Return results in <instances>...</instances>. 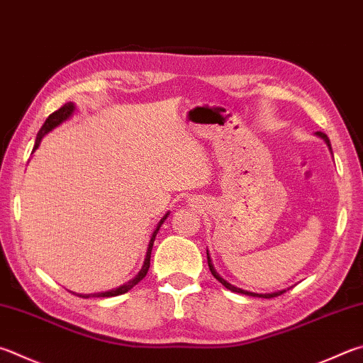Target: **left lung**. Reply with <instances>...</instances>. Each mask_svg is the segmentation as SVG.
Returning a JSON list of instances; mask_svg holds the SVG:
<instances>
[{"label": "left lung", "instance_id": "obj_1", "mask_svg": "<svg viewBox=\"0 0 363 363\" xmlns=\"http://www.w3.org/2000/svg\"><path fill=\"white\" fill-rule=\"evenodd\" d=\"M318 135L322 138V140H324L325 143H327V146H328V149L332 150V147H330V141H328V138H327V135L325 133H322V131H318ZM208 265H209V269H211V273H213V276L214 278L220 282V284H223L225 286L228 291H232V292H238V294H242V295H250V296H260V298H273V296H279V295H282L284 294L286 291H281V292H273V294H254V292H246V291H242V289H238V287H235V286H232V284H228L227 281H223L219 274L216 273V269H214V267H213V263H211V259H209V254H208Z\"/></svg>", "mask_w": 363, "mask_h": 363}]
</instances>
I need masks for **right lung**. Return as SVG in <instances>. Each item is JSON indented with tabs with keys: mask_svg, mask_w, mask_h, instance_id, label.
Instances as JSON below:
<instances>
[{
	"mask_svg": "<svg viewBox=\"0 0 363 363\" xmlns=\"http://www.w3.org/2000/svg\"><path fill=\"white\" fill-rule=\"evenodd\" d=\"M72 111H74V104H72V103H67V104H63V106H62L60 109H57L55 113H52L48 118H45V122H44V125L41 127V130L38 131V136H36V141H35V147H33V152H35V150L38 149L39 143H41L44 135L49 133V131H50L52 128H55L57 125H60L63 121H67V118L72 114ZM168 216H169V213L164 214L163 219L159 222V225H157L155 232L152 233V238H150V241H149V247H147L146 259H144V265H143V268H141V272L138 273L133 279L128 281L127 284H123V286H121V287L114 289V291L100 292V294H89V295L81 294L79 296H81V298H90V296H96V298H98V296H116V295H122V294H125V292H128L130 289H133V287L138 284V282H140V281L144 278V276L147 274V269H149V267H150V252H152V246H154L155 236H157V233H159L162 223L164 222V219H167Z\"/></svg>",
	"mask_w": 363,
	"mask_h": 363,
	"instance_id": "1",
	"label": "right lung"
}]
</instances>
